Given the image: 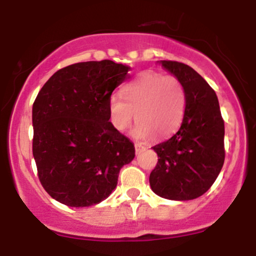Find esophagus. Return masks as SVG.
Masks as SVG:
<instances>
[{
    "label": "esophagus",
    "instance_id": "34e87169",
    "mask_svg": "<svg viewBox=\"0 0 256 256\" xmlns=\"http://www.w3.org/2000/svg\"><path fill=\"white\" fill-rule=\"evenodd\" d=\"M134 149H136V154H140V152L144 150L146 148H144V146H143L138 144V143H134Z\"/></svg>",
    "mask_w": 256,
    "mask_h": 256
}]
</instances>
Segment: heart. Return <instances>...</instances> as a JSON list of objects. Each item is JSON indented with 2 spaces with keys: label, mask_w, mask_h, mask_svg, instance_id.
<instances>
[{
  "label": "heart",
  "mask_w": 256,
  "mask_h": 256,
  "mask_svg": "<svg viewBox=\"0 0 256 256\" xmlns=\"http://www.w3.org/2000/svg\"><path fill=\"white\" fill-rule=\"evenodd\" d=\"M122 95H113L108 102L110 119L118 131L128 130L136 113L134 134L160 140L177 130L184 118L186 94L174 76L143 72L126 85Z\"/></svg>",
  "instance_id": "obj_1"
}]
</instances>
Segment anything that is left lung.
Segmentation results:
<instances>
[{"label": "left lung", "mask_w": 256, "mask_h": 256, "mask_svg": "<svg viewBox=\"0 0 256 256\" xmlns=\"http://www.w3.org/2000/svg\"><path fill=\"white\" fill-rule=\"evenodd\" d=\"M160 64L184 85L186 107L179 130L152 146L158 158L149 183L161 198L188 201L204 195L222 171L224 120L216 92L195 70L177 61Z\"/></svg>", "instance_id": "8db88e82"}]
</instances>
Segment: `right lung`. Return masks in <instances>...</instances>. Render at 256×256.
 Wrapping results in <instances>:
<instances>
[{"label":"right lung","mask_w":256,"mask_h":256,"mask_svg":"<svg viewBox=\"0 0 256 256\" xmlns=\"http://www.w3.org/2000/svg\"><path fill=\"white\" fill-rule=\"evenodd\" d=\"M130 67L110 60L70 64L55 72L32 107V152L46 192L70 207H89L110 195L134 143L110 122L114 89Z\"/></svg>","instance_id":"obj_1"}]
</instances>
